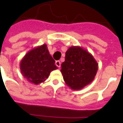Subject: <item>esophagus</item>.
Returning <instances> with one entry per match:
<instances>
[{"instance_id": "1", "label": "esophagus", "mask_w": 123, "mask_h": 123, "mask_svg": "<svg viewBox=\"0 0 123 123\" xmlns=\"http://www.w3.org/2000/svg\"><path fill=\"white\" fill-rule=\"evenodd\" d=\"M61 62H60L59 61H57L55 62V65L57 66L58 68L61 67Z\"/></svg>"}]
</instances>
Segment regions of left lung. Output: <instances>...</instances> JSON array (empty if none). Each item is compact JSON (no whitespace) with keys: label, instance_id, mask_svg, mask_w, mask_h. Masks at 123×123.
I'll return each mask as SVG.
<instances>
[{"label":"left lung","instance_id":"left-lung-1","mask_svg":"<svg viewBox=\"0 0 123 123\" xmlns=\"http://www.w3.org/2000/svg\"><path fill=\"white\" fill-rule=\"evenodd\" d=\"M98 64L89 52L80 46H72L66 52L61 73L66 84L73 90H80L94 79Z\"/></svg>","mask_w":123,"mask_h":123}]
</instances>
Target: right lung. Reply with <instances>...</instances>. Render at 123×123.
Wrapping results in <instances>:
<instances>
[{
  "instance_id": "add662e5",
  "label": "right lung",
  "mask_w": 123,
  "mask_h": 123,
  "mask_svg": "<svg viewBox=\"0 0 123 123\" xmlns=\"http://www.w3.org/2000/svg\"><path fill=\"white\" fill-rule=\"evenodd\" d=\"M20 67L24 78L35 85L44 82L51 71L57 69L46 44L28 52L21 60Z\"/></svg>"
}]
</instances>
